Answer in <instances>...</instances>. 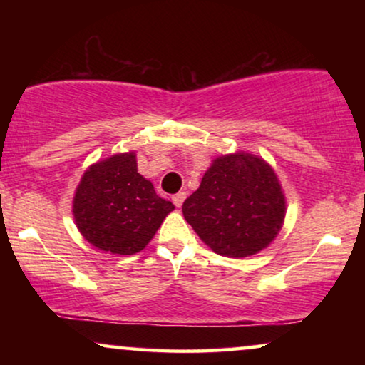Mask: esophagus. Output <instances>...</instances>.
Returning a JSON list of instances; mask_svg holds the SVG:
<instances>
[{
    "label": "esophagus",
    "mask_w": 365,
    "mask_h": 365,
    "mask_svg": "<svg viewBox=\"0 0 365 365\" xmlns=\"http://www.w3.org/2000/svg\"><path fill=\"white\" fill-rule=\"evenodd\" d=\"M184 199H186V192H178V194H174V196H173L174 206L181 207L182 202H184Z\"/></svg>",
    "instance_id": "obj_1"
}]
</instances>
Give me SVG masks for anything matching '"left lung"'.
I'll use <instances>...</instances> for the list:
<instances>
[{
    "instance_id": "obj_1",
    "label": "left lung",
    "mask_w": 365,
    "mask_h": 365,
    "mask_svg": "<svg viewBox=\"0 0 365 365\" xmlns=\"http://www.w3.org/2000/svg\"><path fill=\"white\" fill-rule=\"evenodd\" d=\"M184 219L216 254L247 257L281 231L286 197L274 169L249 153L219 156L182 204Z\"/></svg>"
}]
</instances>
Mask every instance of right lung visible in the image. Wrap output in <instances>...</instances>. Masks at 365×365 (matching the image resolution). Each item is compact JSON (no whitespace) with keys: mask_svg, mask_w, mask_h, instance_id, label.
Instances as JSON below:
<instances>
[{"mask_svg":"<svg viewBox=\"0 0 365 365\" xmlns=\"http://www.w3.org/2000/svg\"><path fill=\"white\" fill-rule=\"evenodd\" d=\"M173 209L138 173L133 151L91 164L73 199L74 222L84 239L119 256L143 251Z\"/></svg>","mask_w":365,"mask_h":365,"instance_id":"add662e5","label":"right lung"}]
</instances>
